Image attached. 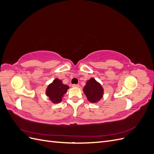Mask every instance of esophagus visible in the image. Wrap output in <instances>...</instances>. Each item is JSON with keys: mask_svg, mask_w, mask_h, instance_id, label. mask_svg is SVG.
<instances>
[{"mask_svg": "<svg viewBox=\"0 0 154 154\" xmlns=\"http://www.w3.org/2000/svg\"><path fill=\"white\" fill-rule=\"evenodd\" d=\"M79 86H80V85H78V84H72V87H79Z\"/></svg>", "mask_w": 154, "mask_h": 154, "instance_id": "obj_1", "label": "esophagus"}]
</instances>
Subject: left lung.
Listing matches in <instances>:
<instances>
[{"mask_svg": "<svg viewBox=\"0 0 154 154\" xmlns=\"http://www.w3.org/2000/svg\"><path fill=\"white\" fill-rule=\"evenodd\" d=\"M83 92L88 101L91 103H96L103 97V89L94 78H91L87 82L85 86L83 88Z\"/></svg>", "mask_w": 154, "mask_h": 154, "instance_id": "left-lung-1", "label": "left lung"}]
</instances>
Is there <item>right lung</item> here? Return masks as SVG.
Returning <instances> with one entry per match:
<instances>
[{"label": "right lung", "instance_id": "right-lung-1", "mask_svg": "<svg viewBox=\"0 0 154 154\" xmlns=\"http://www.w3.org/2000/svg\"><path fill=\"white\" fill-rule=\"evenodd\" d=\"M69 88L68 85L63 84L62 80L55 79L48 86L46 90V94L53 103H58L62 100L63 96L67 92Z\"/></svg>", "mask_w": 154, "mask_h": 154}]
</instances>
